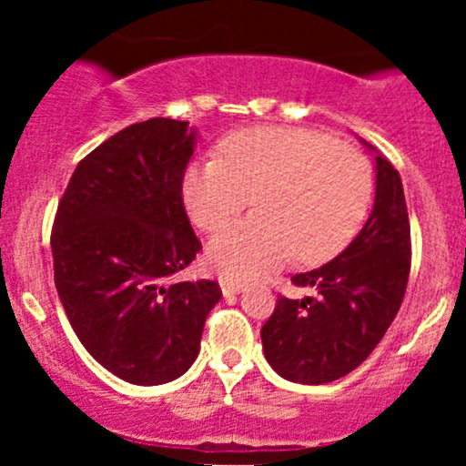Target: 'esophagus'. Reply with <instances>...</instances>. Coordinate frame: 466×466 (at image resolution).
Returning a JSON list of instances; mask_svg holds the SVG:
<instances>
[{"mask_svg": "<svg viewBox=\"0 0 466 466\" xmlns=\"http://www.w3.org/2000/svg\"><path fill=\"white\" fill-rule=\"evenodd\" d=\"M221 291H223V296H226V298L237 296V293L243 291V285H240V282L226 280V278H223V280H221Z\"/></svg>", "mask_w": 466, "mask_h": 466, "instance_id": "1", "label": "esophagus"}]
</instances>
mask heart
Masks as SVG:
<instances>
[{"label":"heart","instance_id":"b5f03b06","mask_svg":"<svg viewBox=\"0 0 466 466\" xmlns=\"http://www.w3.org/2000/svg\"><path fill=\"white\" fill-rule=\"evenodd\" d=\"M372 168L355 147L300 127H251L229 133L218 159L192 162L184 203L206 232L243 208L256 212L218 232L208 263L226 280L248 282L293 256L318 265L344 249L372 201Z\"/></svg>","mask_w":466,"mask_h":466}]
</instances>
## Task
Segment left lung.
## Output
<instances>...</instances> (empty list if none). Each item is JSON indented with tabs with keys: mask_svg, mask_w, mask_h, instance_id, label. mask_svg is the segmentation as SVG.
<instances>
[{
	"mask_svg": "<svg viewBox=\"0 0 466 466\" xmlns=\"http://www.w3.org/2000/svg\"><path fill=\"white\" fill-rule=\"evenodd\" d=\"M374 162L377 192L366 226L330 263L293 276V285L315 289V296H280L260 330L265 360L293 383L319 386L355 370L403 302L411 258L408 206L399 170L381 153Z\"/></svg>",
	"mask_w": 466,
	"mask_h": 466,
	"instance_id": "obj_1",
	"label": "left lung"
}]
</instances>
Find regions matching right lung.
I'll return each mask as SVG.
<instances>
[{"label": "right lung", "instance_id": "right-lung-1", "mask_svg": "<svg viewBox=\"0 0 466 466\" xmlns=\"http://www.w3.org/2000/svg\"><path fill=\"white\" fill-rule=\"evenodd\" d=\"M197 131L151 117L74 170L52 228L58 298L100 366L136 386L177 379L221 300L215 280L170 282L201 249L181 197Z\"/></svg>", "mask_w": 466, "mask_h": 466}]
</instances>
